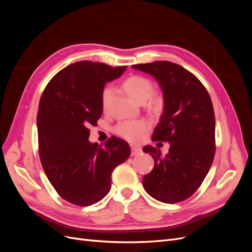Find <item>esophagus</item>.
Wrapping results in <instances>:
<instances>
[{
    "instance_id": "1",
    "label": "esophagus",
    "mask_w": 252,
    "mask_h": 252,
    "mask_svg": "<svg viewBox=\"0 0 252 252\" xmlns=\"http://www.w3.org/2000/svg\"><path fill=\"white\" fill-rule=\"evenodd\" d=\"M142 152V149L140 147H136V146H131V157H135V156H139Z\"/></svg>"
}]
</instances>
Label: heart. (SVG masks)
<instances>
[{"label": "heart", "mask_w": 252, "mask_h": 252, "mask_svg": "<svg viewBox=\"0 0 252 252\" xmlns=\"http://www.w3.org/2000/svg\"><path fill=\"white\" fill-rule=\"evenodd\" d=\"M123 89L133 101L143 104L148 100V106L154 111H159L163 107V98L158 95H152L155 91L154 83L149 79L141 75H132L123 83ZM113 96L111 87L105 88L102 94V105L104 109L108 105ZM149 122L146 120L123 121L116 127V132L127 141L136 142L149 129Z\"/></svg>", "instance_id": "b5f03b06"}]
</instances>
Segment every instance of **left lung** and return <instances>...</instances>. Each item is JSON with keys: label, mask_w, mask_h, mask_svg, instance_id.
Masks as SVG:
<instances>
[{"label": "left lung", "mask_w": 252, "mask_h": 252, "mask_svg": "<svg viewBox=\"0 0 252 252\" xmlns=\"http://www.w3.org/2000/svg\"><path fill=\"white\" fill-rule=\"evenodd\" d=\"M150 74L163 93L164 107L152 140L167 141L169 151L145 146L155 167L143 178L145 190L163 203L191 196L202 184L216 152V118L211 98L203 84L182 66L167 61L132 65Z\"/></svg>", "instance_id": "left-lung-1"}]
</instances>
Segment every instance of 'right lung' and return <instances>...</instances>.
I'll return each mask as SVG.
<instances>
[{
	"mask_svg": "<svg viewBox=\"0 0 252 252\" xmlns=\"http://www.w3.org/2000/svg\"><path fill=\"white\" fill-rule=\"evenodd\" d=\"M126 68L80 61L58 72L42 94L36 117L41 163L53 188L71 204L101 201L113 169L130 156L128 143L116 136L105 146L88 140L89 126L102 116L104 85Z\"/></svg>",
	"mask_w": 252,
	"mask_h": 252,
	"instance_id": "right-lung-1",
	"label": "right lung"
}]
</instances>
